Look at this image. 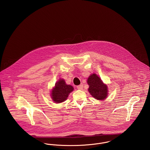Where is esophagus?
<instances>
[{
    "label": "esophagus",
    "mask_w": 150,
    "mask_h": 150,
    "mask_svg": "<svg viewBox=\"0 0 150 150\" xmlns=\"http://www.w3.org/2000/svg\"><path fill=\"white\" fill-rule=\"evenodd\" d=\"M83 88V84H80L79 86H77V88L78 89H79V90H81Z\"/></svg>",
    "instance_id": "1"
}]
</instances>
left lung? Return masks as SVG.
Segmentation results:
<instances>
[{"label": "left lung", "mask_w": 150, "mask_h": 150, "mask_svg": "<svg viewBox=\"0 0 150 150\" xmlns=\"http://www.w3.org/2000/svg\"><path fill=\"white\" fill-rule=\"evenodd\" d=\"M88 92L97 100L104 101L108 96V88L96 74H91L87 79Z\"/></svg>", "instance_id": "8db88e82"}]
</instances>
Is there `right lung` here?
<instances>
[{
	"mask_svg": "<svg viewBox=\"0 0 150 150\" xmlns=\"http://www.w3.org/2000/svg\"><path fill=\"white\" fill-rule=\"evenodd\" d=\"M73 91L74 87L72 86L67 84L64 80L60 78L52 89L50 96L54 103L59 104L66 101Z\"/></svg>",
	"mask_w": 150,
	"mask_h": 150,
	"instance_id": "right-lung-1",
	"label": "right lung"
}]
</instances>
